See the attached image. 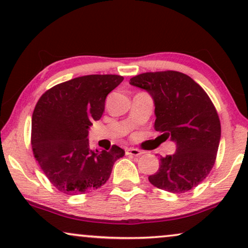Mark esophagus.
Masks as SVG:
<instances>
[{"label":"esophagus","mask_w":248,"mask_h":248,"mask_svg":"<svg viewBox=\"0 0 248 248\" xmlns=\"http://www.w3.org/2000/svg\"><path fill=\"white\" fill-rule=\"evenodd\" d=\"M125 154L128 155H134V157H138V155H141L143 152L138 150V149H134V148H127L126 150H125Z\"/></svg>","instance_id":"esophagus-1"}]
</instances>
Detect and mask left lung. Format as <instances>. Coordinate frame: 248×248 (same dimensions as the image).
<instances>
[{"label":"left lung","instance_id":"1","mask_svg":"<svg viewBox=\"0 0 248 248\" xmlns=\"http://www.w3.org/2000/svg\"><path fill=\"white\" fill-rule=\"evenodd\" d=\"M130 84L148 91L155 103V130L176 143L174 155L159 158V169L149 182L170 193L196 187L215 165L221 137L211 99L192 78L177 71L142 73Z\"/></svg>","mask_w":248,"mask_h":248}]
</instances>
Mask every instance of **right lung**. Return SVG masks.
Segmentation results:
<instances>
[{
  "instance_id": "right-lung-1",
  "label": "right lung",
  "mask_w": 248,
  "mask_h": 248,
  "mask_svg": "<svg viewBox=\"0 0 248 248\" xmlns=\"http://www.w3.org/2000/svg\"><path fill=\"white\" fill-rule=\"evenodd\" d=\"M123 77L91 74L56 84L39 98L32 113L31 145L36 160L53 186L76 195L99 188L108 181L115 161L125 155L91 150L88 140L93 121L105 110L107 94Z\"/></svg>"
}]
</instances>
